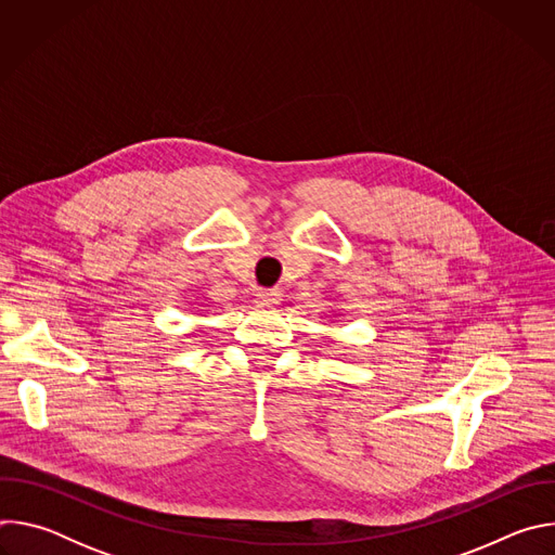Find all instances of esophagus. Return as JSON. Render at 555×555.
Segmentation results:
<instances>
[{"mask_svg":"<svg viewBox=\"0 0 555 555\" xmlns=\"http://www.w3.org/2000/svg\"><path fill=\"white\" fill-rule=\"evenodd\" d=\"M257 300H259L261 305L272 307V305H279L281 294H279L276 289H259V292H257Z\"/></svg>","mask_w":555,"mask_h":555,"instance_id":"34e87169","label":"esophagus"}]
</instances>
